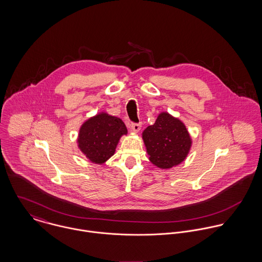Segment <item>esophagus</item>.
<instances>
[{
  "label": "esophagus",
  "instance_id": "obj_1",
  "mask_svg": "<svg viewBox=\"0 0 262 262\" xmlns=\"http://www.w3.org/2000/svg\"><path fill=\"white\" fill-rule=\"evenodd\" d=\"M130 129H131L132 132L138 133L140 131V129H141V125L140 124H136V123H132L131 126H130Z\"/></svg>",
  "mask_w": 262,
  "mask_h": 262
}]
</instances>
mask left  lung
<instances>
[{
    "label": "left lung",
    "instance_id": "obj_1",
    "mask_svg": "<svg viewBox=\"0 0 262 262\" xmlns=\"http://www.w3.org/2000/svg\"><path fill=\"white\" fill-rule=\"evenodd\" d=\"M142 139L150 162L161 169L185 161L192 144L185 123L167 112L158 114L155 123L142 132Z\"/></svg>",
    "mask_w": 262,
    "mask_h": 262
}]
</instances>
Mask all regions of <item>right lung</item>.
<instances>
[{"instance_id":"add662e5","label":"right lung","mask_w":262,"mask_h":262,"mask_svg":"<svg viewBox=\"0 0 262 262\" xmlns=\"http://www.w3.org/2000/svg\"><path fill=\"white\" fill-rule=\"evenodd\" d=\"M127 133V128L120 118L100 112L81 124L76 143L91 162L103 164L115 154L121 137Z\"/></svg>"}]
</instances>
